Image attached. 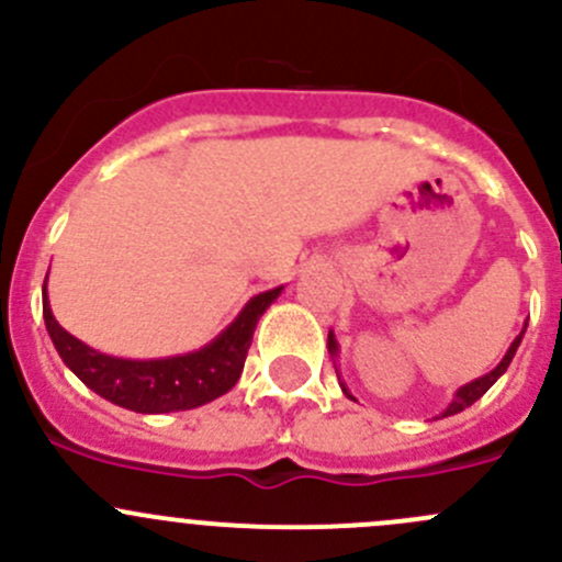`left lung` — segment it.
<instances>
[{
	"instance_id": "1",
	"label": "left lung",
	"mask_w": 562,
	"mask_h": 562,
	"mask_svg": "<svg viewBox=\"0 0 562 562\" xmlns=\"http://www.w3.org/2000/svg\"><path fill=\"white\" fill-rule=\"evenodd\" d=\"M525 328H527V323H525ZM525 328H522V331L517 334V339H514V342H512V348L506 350V356H503V361H501V364H497L495 370H492V372H486V375H481V378H475V381L464 383V386L459 389L457 394H454V400H451V405L446 407L443 413H440V418H446V416H454V413L464 411V407H470V405H473L475 400H481V396H484L486 391L492 389V383H495L497 378H501L503 372L508 370V364H512L514 353H517L519 342H522V337H525ZM337 350H339V348H337V339H334V334L328 331V353H331V356H337ZM339 386H342L345 394H348V389H345V383H339ZM348 396H350V394H348ZM350 400H353V396H350Z\"/></svg>"
}]
</instances>
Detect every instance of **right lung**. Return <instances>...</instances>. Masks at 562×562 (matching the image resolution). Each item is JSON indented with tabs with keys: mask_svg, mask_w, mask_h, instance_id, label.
Returning a JSON list of instances; mask_svg holds the SVG:
<instances>
[{
	"mask_svg": "<svg viewBox=\"0 0 562 562\" xmlns=\"http://www.w3.org/2000/svg\"><path fill=\"white\" fill-rule=\"evenodd\" d=\"M282 293V288L258 293L247 302L239 317L220 334L217 339L195 353L171 356V359L133 361L105 356L92 350L81 339L56 323L50 313L48 293L43 282V317L45 328L50 334V342L59 350L61 361L87 383L94 394L113 402L119 407H127L135 413H173L192 411L206 402L217 400L225 391H231L245 370L247 350L252 345L255 326L260 315L269 310Z\"/></svg>",
	"mask_w": 562,
	"mask_h": 562,
	"instance_id": "add662e5",
	"label": "right lung"
}]
</instances>
